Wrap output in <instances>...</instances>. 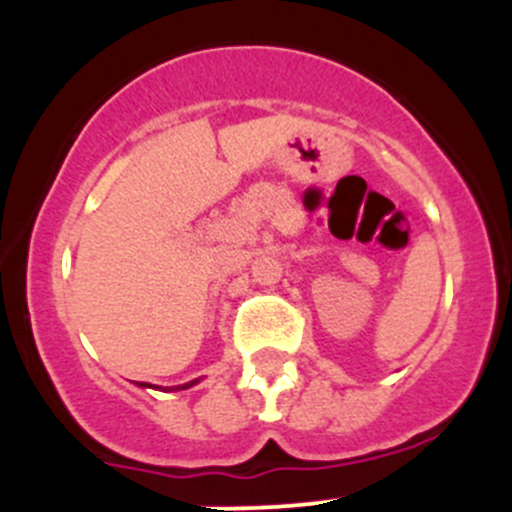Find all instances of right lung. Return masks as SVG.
Listing matches in <instances>:
<instances>
[{
	"mask_svg": "<svg viewBox=\"0 0 512 512\" xmlns=\"http://www.w3.org/2000/svg\"><path fill=\"white\" fill-rule=\"evenodd\" d=\"M195 384V381H190V384H185V386H180V389H188V386H193Z\"/></svg>",
	"mask_w": 512,
	"mask_h": 512,
	"instance_id": "1",
	"label": "right lung"
}]
</instances>
